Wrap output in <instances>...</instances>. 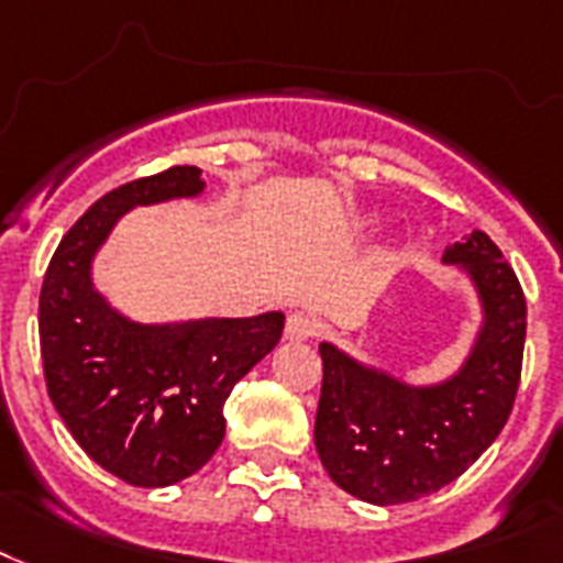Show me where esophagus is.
<instances>
[{"label": "esophagus", "instance_id": "obj_1", "mask_svg": "<svg viewBox=\"0 0 563 563\" xmlns=\"http://www.w3.org/2000/svg\"><path fill=\"white\" fill-rule=\"evenodd\" d=\"M317 334V322H313V317H308L305 311H294L290 317H287L285 322V338L287 341H308V338H313Z\"/></svg>", "mask_w": 563, "mask_h": 563}]
</instances>
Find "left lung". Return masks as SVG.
<instances>
[{
    "mask_svg": "<svg viewBox=\"0 0 563 563\" xmlns=\"http://www.w3.org/2000/svg\"><path fill=\"white\" fill-rule=\"evenodd\" d=\"M478 296L476 338L452 376L411 385L320 343L322 390L313 443L331 482L369 505L429 496L464 473L508 422L520 387L526 296L485 232L443 252Z\"/></svg>",
    "mask_w": 563,
    "mask_h": 563,
    "instance_id": "obj_1",
    "label": "left lung"
}]
</instances>
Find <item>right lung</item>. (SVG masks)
<instances>
[{
	"mask_svg": "<svg viewBox=\"0 0 563 563\" xmlns=\"http://www.w3.org/2000/svg\"><path fill=\"white\" fill-rule=\"evenodd\" d=\"M199 167H169L96 199L64 234L41 290L46 390L87 455L134 487L202 470L225 434L232 387L276 350L285 313L141 322L93 285V258L137 205L202 196Z\"/></svg>",
	"mask_w": 563,
	"mask_h": 563,
	"instance_id": "obj_1",
	"label": "right lung"
}]
</instances>
